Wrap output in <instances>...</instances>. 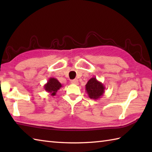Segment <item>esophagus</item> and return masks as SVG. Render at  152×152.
Segmentation results:
<instances>
[{
  "label": "esophagus",
  "mask_w": 152,
  "mask_h": 152,
  "mask_svg": "<svg viewBox=\"0 0 152 152\" xmlns=\"http://www.w3.org/2000/svg\"><path fill=\"white\" fill-rule=\"evenodd\" d=\"M70 82L73 83V84H78V80L77 79H74V80H72L70 81Z\"/></svg>",
  "instance_id": "1"
}]
</instances>
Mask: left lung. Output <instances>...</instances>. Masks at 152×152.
Listing matches in <instances>:
<instances>
[{"instance_id": "1", "label": "left lung", "mask_w": 152, "mask_h": 152, "mask_svg": "<svg viewBox=\"0 0 152 152\" xmlns=\"http://www.w3.org/2000/svg\"><path fill=\"white\" fill-rule=\"evenodd\" d=\"M105 87L101 82L98 81L95 77L90 79L86 85V91L89 97L92 99H99L104 95Z\"/></svg>"}]
</instances>
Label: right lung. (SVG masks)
<instances>
[{
    "label": "right lung",
    "mask_w": 152,
    "mask_h": 152,
    "mask_svg": "<svg viewBox=\"0 0 152 152\" xmlns=\"http://www.w3.org/2000/svg\"><path fill=\"white\" fill-rule=\"evenodd\" d=\"M61 87L62 85L58 80L55 78H50L47 83L44 86V88L48 93H50L51 96H54Z\"/></svg>",
    "instance_id": "1"
}]
</instances>
